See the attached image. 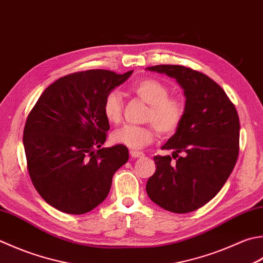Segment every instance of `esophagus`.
<instances>
[{
  "label": "esophagus",
  "instance_id": "obj_1",
  "mask_svg": "<svg viewBox=\"0 0 263 263\" xmlns=\"http://www.w3.org/2000/svg\"><path fill=\"white\" fill-rule=\"evenodd\" d=\"M130 155L132 156V158H139V157H143V156H145V154L141 153V152L131 151V152H130Z\"/></svg>",
  "mask_w": 263,
  "mask_h": 263
}]
</instances>
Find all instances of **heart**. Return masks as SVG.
I'll return each instance as SVG.
<instances>
[{"instance_id":"b5f03b06","label":"heart","mask_w":263,"mask_h":263,"mask_svg":"<svg viewBox=\"0 0 263 263\" xmlns=\"http://www.w3.org/2000/svg\"><path fill=\"white\" fill-rule=\"evenodd\" d=\"M132 92L149 106L146 121L153 124H126L117 128L111 135L112 142L130 149H139L154 141L156 128L166 137L179 130L186 116V105L180 98L170 97V89L165 84L155 79H143L132 85ZM102 108L107 121L116 124L123 115L122 95L116 90L108 92Z\"/></svg>"}]
</instances>
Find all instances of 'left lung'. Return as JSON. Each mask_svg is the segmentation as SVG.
<instances>
[{
    "label": "left lung",
    "mask_w": 263,
    "mask_h": 263,
    "mask_svg": "<svg viewBox=\"0 0 263 263\" xmlns=\"http://www.w3.org/2000/svg\"><path fill=\"white\" fill-rule=\"evenodd\" d=\"M147 69L176 79L186 97L182 124L162 147L172 149V156L154 157L156 171L148 179L147 194L164 210L193 212L220 192L237 162V110L222 87L203 73L179 65Z\"/></svg>",
    "instance_id": "1"
}]
</instances>
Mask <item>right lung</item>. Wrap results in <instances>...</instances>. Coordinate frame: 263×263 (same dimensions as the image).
<instances>
[{
  "label": "right lung",
  "instance_id": "add662e5",
  "mask_svg": "<svg viewBox=\"0 0 263 263\" xmlns=\"http://www.w3.org/2000/svg\"><path fill=\"white\" fill-rule=\"evenodd\" d=\"M132 73L92 69L60 77L30 110L23 138L27 170L51 206L83 214L107 197L128 151L120 145L101 147L109 130L102 106L108 92Z\"/></svg>",
  "mask_w": 263,
  "mask_h": 263
}]
</instances>
